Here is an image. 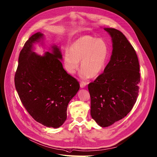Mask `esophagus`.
<instances>
[{
    "instance_id": "obj_1",
    "label": "esophagus",
    "mask_w": 157,
    "mask_h": 157,
    "mask_svg": "<svg viewBox=\"0 0 157 157\" xmlns=\"http://www.w3.org/2000/svg\"><path fill=\"white\" fill-rule=\"evenodd\" d=\"M87 85V83L85 82H80V86L81 88H84Z\"/></svg>"
}]
</instances>
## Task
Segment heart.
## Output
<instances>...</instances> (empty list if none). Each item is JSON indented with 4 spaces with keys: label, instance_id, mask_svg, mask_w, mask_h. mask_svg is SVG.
Returning a JSON list of instances; mask_svg holds the SVG:
<instances>
[{
    "label": "heart",
    "instance_id": "1",
    "mask_svg": "<svg viewBox=\"0 0 157 157\" xmlns=\"http://www.w3.org/2000/svg\"><path fill=\"white\" fill-rule=\"evenodd\" d=\"M108 45L102 39L84 36L73 42L70 50L64 53L63 63L67 71L74 74L81 60V76L87 78L96 76L103 71L108 59Z\"/></svg>",
    "mask_w": 157,
    "mask_h": 157
}]
</instances>
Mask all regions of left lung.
<instances>
[{
  "mask_svg": "<svg viewBox=\"0 0 157 157\" xmlns=\"http://www.w3.org/2000/svg\"><path fill=\"white\" fill-rule=\"evenodd\" d=\"M110 35L113 50L103 73L88 86L90 115L106 127L124 118L135 104L140 82V64L132 45L121 32L104 28Z\"/></svg>",
  "mask_w": 157,
  "mask_h": 157,
  "instance_id": "obj_1",
  "label": "left lung"
}]
</instances>
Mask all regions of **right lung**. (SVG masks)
<instances>
[{"mask_svg":"<svg viewBox=\"0 0 157 157\" xmlns=\"http://www.w3.org/2000/svg\"><path fill=\"white\" fill-rule=\"evenodd\" d=\"M44 36L36 33L25 44L14 83L21 103L33 119L44 126L56 128L67 120L68 103L80 85L64 70L59 46L51 45L43 55L34 52L35 44L43 45Z\"/></svg>","mask_w":157,"mask_h":157,"instance_id":"add662e5","label":"right lung"}]
</instances>
